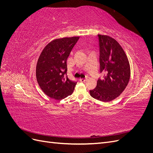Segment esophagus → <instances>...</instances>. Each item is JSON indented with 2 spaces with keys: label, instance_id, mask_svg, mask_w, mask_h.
Here are the masks:
<instances>
[{
  "label": "esophagus",
  "instance_id": "1",
  "mask_svg": "<svg viewBox=\"0 0 153 153\" xmlns=\"http://www.w3.org/2000/svg\"><path fill=\"white\" fill-rule=\"evenodd\" d=\"M87 80V78H80V81L82 82H85Z\"/></svg>",
  "mask_w": 153,
  "mask_h": 153
}]
</instances>
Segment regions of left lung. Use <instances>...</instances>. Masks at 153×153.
<instances>
[{
    "mask_svg": "<svg viewBox=\"0 0 153 153\" xmlns=\"http://www.w3.org/2000/svg\"><path fill=\"white\" fill-rule=\"evenodd\" d=\"M100 72L104 78L98 79L95 89L90 91L96 100L108 102L121 94L130 78V66L121 46L115 39L98 34Z\"/></svg>",
    "mask_w": 153,
    "mask_h": 153,
    "instance_id": "1",
    "label": "left lung"
}]
</instances>
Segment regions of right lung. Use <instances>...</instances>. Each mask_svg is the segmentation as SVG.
I'll list each match as a JSON object with an SVG mask.
<instances>
[{
	"instance_id": "1",
	"label": "right lung",
	"mask_w": 153,
	"mask_h": 153,
	"mask_svg": "<svg viewBox=\"0 0 153 153\" xmlns=\"http://www.w3.org/2000/svg\"><path fill=\"white\" fill-rule=\"evenodd\" d=\"M79 37L56 39L41 52L36 69V79L45 94L57 100L71 95L76 82L67 76V59Z\"/></svg>"
}]
</instances>
